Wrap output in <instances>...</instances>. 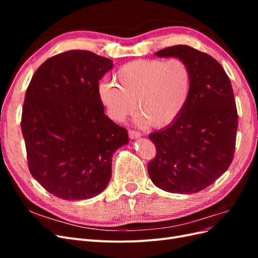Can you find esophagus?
<instances>
[{"label": "esophagus", "mask_w": 258, "mask_h": 258, "mask_svg": "<svg viewBox=\"0 0 258 258\" xmlns=\"http://www.w3.org/2000/svg\"><path fill=\"white\" fill-rule=\"evenodd\" d=\"M128 135H129L130 139H138V138L141 137V134H140V132L137 131V130H129Z\"/></svg>", "instance_id": "1"}]
</instances>
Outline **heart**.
Listing matches in <instances>:
<instances>
[{"instance_id":"b5f03b06","label":"heart","mask_w":258,"mask_h":258,"mask_svg":"<svg viewBox=\"0 0 258 258\" xmlns=\"http://www.w3.org/2000/svg\"><path fill=\"white\" fill-rule=\"evenodd\" d=\"M114 81L99 85L100 101L111 118L123 121L136 111L154 128L169 126L184 111L191 95L192 74L181 58L139 59L121 66Z\"/></svg>"}]
</instances>
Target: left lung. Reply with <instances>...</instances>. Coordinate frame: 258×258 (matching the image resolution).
Here are the masks:
<instances>
[{
    "label": "left lung",
    "instance_id": "1",
    "mask_svg": "<svg viewBox=\"0 0 258 258\" xmlns=\"http://www.w3.org/2000/svg\"><path fill=\"white\" fill-rule=\"evenodd\" d=\"M156 54L186 61L192 86L178 118L148 136L156 147L148 174L166 191L198 192L214 183L233 159L238 113L231 83L213 57L190 46H171Z\"/></svg>",
    "mask_w": 258,
    "mask_h": 258
}]
</instances>
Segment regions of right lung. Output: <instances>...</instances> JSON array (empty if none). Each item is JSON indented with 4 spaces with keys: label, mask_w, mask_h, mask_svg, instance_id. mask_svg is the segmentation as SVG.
I'll use <instances>...</instances> for the list:
<instances>
[{
    "label": "right lung",
    "mask_w": 258,
    "mask_h": 258,
    "mask_svg": "<svg viewBox=\"0 0 258 258\" xmlns=\"http://www.w3.org/2000/svg\"><path fill=\"white\" fill-rule=\"evenodd\" d=\"M112 68L111 59L69 50L46 60L28 86L21 115L28 167L58 198L99 195L111 179L113 154L129 141L99 98V81Z\"/></svg>",
    "instance_id": "right-lung-1"
}]
</instances>
